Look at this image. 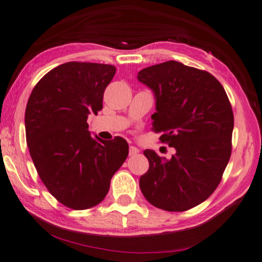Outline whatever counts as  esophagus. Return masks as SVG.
<instances>
[{
  "instance_id": "1",
  "label": "esophagus",
  "mask_w": 262,
  "mask_h": 262,
  "mask_svg": "<svg viewBox=\"0 0 262 262\" xmlns=\"http://www.w3.org/2000/svg\"><path fill=\"white\" fill-rule=\"evenodd\" d=\"M139 152H140V150L136 147H134V146L129 147V156H135L136 154H139Z\"/></svg>"
}]
</instances>
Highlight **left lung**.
<instances>
[{
    "instance_id": "1",
    "label": "left lung",
    "mask_w": 262,
    "mask_h": 262,
    "mask_svg": "<svg viewBox=\"0 0 262 262\" xmlns=\"http://www.w3.org/2000/svg\"><path fill=\"white\" fill-rule=\"evenodd\" d=\"M138 79L155 95L151 129L176 149L170 160L143 151L149 169L140 189L159 209H192L217 189L230 161L234 119L227 94L211 73L175 60L141 70Z\"/></svg>"
}]
</instances>
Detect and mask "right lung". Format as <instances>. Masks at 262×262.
Instances as JSON below:
<instances>
[{"label":"right lung","instance_id":"obj_1","mask_svg":"<svg viewBox=\"0 0 262 262\" xmlns=\"http://www.w3.org/2000/svg\"><path fill=\"white\" fill-rule=\"evenodd\" d=\"M115 66L70 63L37 82L26 110V136L41 182L61 204L73 210L98 205L128 156L127 141L91 136L87 118L102 110Z\"/></svg>","mask_w":262,"mask_h":262}]
</instances>
